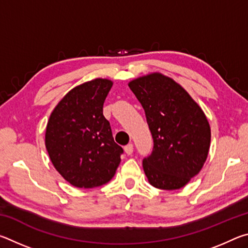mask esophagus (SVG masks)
<instances>
[{
	"label": "esophagus",
	"mask_w": 248,
	"mask_h": 248,
	"mask_svg": "<svg viewBox=\"0 0 248 248\" xmlns=\"http://www.w3.org/2000/svg\"><path fill=\"white\" fill-rule=\"evenodd\" d=\"M124 152L127 153L128 155L132 154V153H133V145H132L131 143L128 144V145H125V146H124Z\"/></svg>",
	"instance_id": "obj_1"
}]
</instances>
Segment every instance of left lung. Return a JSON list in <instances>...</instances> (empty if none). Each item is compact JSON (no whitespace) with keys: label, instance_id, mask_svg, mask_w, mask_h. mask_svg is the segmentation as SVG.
<instances>
[{"label":"left lung","instance_id":"8db88e82","mask_svg":"<svg viewBox=\"0 0 248 248\" xmlns=\"http://www.w3.org/2000/svg\"><path fill=\"white\" fill-rule=\"evenodd\" d=\"M144 109L153 138V150L143 158L150 184L175 190L199 173L208 156L211 131L190 95L174 79L152 73L129 83Z\"/></svg>","mask_w":248,"mask_h":248}]
</instances>
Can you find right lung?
Here are the masks:
<instances>
[{
	"label": "right lung",
	"instance_id": "right-lung-1",
	"mask_svg": "<svg viewBox=\"0 0 248 248\" xmlns=\"http://www.w3.org/2000/svg\"><path fill=\"white\" fill-rule=\"evenodd\" d=\"M112 86L95 78L74 87L53 109L46 129V148L53 166L78 188L108 183L124 150L114 141L103 106Z\"/></svg>",
	"mask_w": 248,
	"mask_h": 248
}]
</instances>
